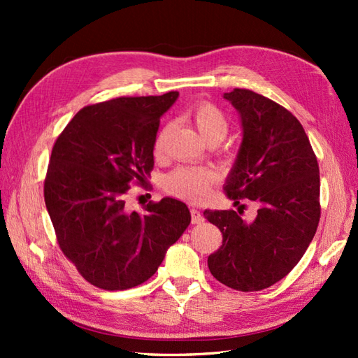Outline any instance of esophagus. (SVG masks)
Wrapping results in <instances>:
<instances>
[{
    "mask_svg": "<svg viewBox=\"0 0 358 358\" xmlns=\"http://www.w3.org/2000/svg\"><path fill=\"white\" fill-rule=\"evenodd\" d=\"M191 220H192V224H200L204 222V217L199 209H191Z\"/></svg>",
    "mask_w": 358,
    "mask_h": 358,
    "instance_id": "1",
    "label": "esophagus"
}]
</instances>
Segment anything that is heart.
Returning a JSON list of instances; mask_svg holds the SVG:
<instances>
[{
    "label": "heart",
    "mask_w": 358,
    "mask_h": 358,
    "mask_svg": "<svg viewBox=\"0 0 358 358\" xmlns=\"http://www.w3.org/2000/svg\"><path fill=\"white\" fill-rule=\"evenodd\" d=\"M187 118L192 121L195 127L199 129L200 135L208 143H220L229 132V121H227L223 110L217 108L214 103L199 101L187 110ZM172 131L171 124L162 127L155 136L154 152L159 157L166 152V143ZM215 181V173L204 167L181 166L166 175L164 178V191L171 195L180 196L183 200L196 201L208 195L210 185Z\"/></svg>",
    "instance_id": "b5f03b06"
}]
</instances>
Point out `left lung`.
<instances>
[{
    "label": "left lung",
    "mask_w": 358,
    "mask_h": 358,
    "mask_svg": "<svg viewBox=\"0 0 358 358\" xmlns=\"http://www.w3.org/2000/svg\"><path fill=\"white\" fill-rule=\"evenodd\" d=\"M224 98L243 126L224 192L235 204L248 199L258 209L252 223L235 210L203 212L223 234L208 266L220 283L254 292L286 277L313 241L322 209L320 171L305 129L283 106L249 89H234Z\"/></svg>",
    "instance_id": "obj_1"
}]
</instances>
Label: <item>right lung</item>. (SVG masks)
Returning <instances> with one entry per match:
<instances>
[{"label":"right lung","mask_w":358,"mask_h":358,"mask_svg":"<svg viewBox=\"0 0 358 358\" xmlns=\"http://www.w3.org/2000/svg\"><path fill=\"white\" fill-rule=\"evenodd\" d=\"M178 92L120 96L85 106L52 148L44 201L59 249L81 277L106 291L138 286L191 223L185 203L150 201L129 212L131 185L149 189L159 117Z\"/></svg>","instance_id":"right-lung-1"}]
</instances>
